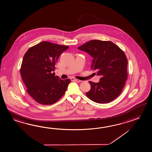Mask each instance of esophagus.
Listing matches in <instances>:
<instances>
[{
  "mask_svg": "<svg viewBox=\"0 0 152 152\" xmlns=\"http://www.w3.org/2000/svg\"><path fill=\"white\" fill-rule=\"evenodd\" d=\"M70 79H71V81H76V82H81V80H77V79L75 78L74 77L71 78Z\"/></svg>",
  "mask_w": 152,
  "mask_h": 152,
  "instance_id": "1",
  "label": "esophagus"
}]
</instances>
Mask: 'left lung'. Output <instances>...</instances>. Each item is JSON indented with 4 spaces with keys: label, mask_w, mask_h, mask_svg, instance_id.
<instances>
[{
    "label": "left lung",
    "mask_w": 152,
    "mask_h": 152,
    "mask_svg": "<svg viewBox=\"0 0 152 152\" xmlns=\"http://www.w3.org/2000/svg\"><path fill=\"white\" fill-rule=\"evenodd\" d=\"M78 49L93 57L91 69L101 76L98 83L89 82L91 88L86 93L87 96L99 104L115 100L128 78V59L124 51L110 41L98 40L89 41Z\"/></svg>",
    "instance_id": "8db88e82"
}]
</instances>
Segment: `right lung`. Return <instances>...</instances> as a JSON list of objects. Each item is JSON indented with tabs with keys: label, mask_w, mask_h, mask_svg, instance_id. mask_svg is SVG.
<instances>
[{
	"label": "right lung",
	"mask_w": 152,
	"mask_h": 152,
	"mask_svg": "<svg viewBox=\"0 0 152 152\" xmlns=\"http://www.w3.org/2000/svg\"><path fill=\"white\" fill-rule=\"evenodd\" d=\"M68 46L42 41L30 47L24 55L20 72L28 93L37 103L53 104L67 89L70 79L55 76V64Z\"/></svg>",
	"instance_id": "add662e5"
}]
</instances>
